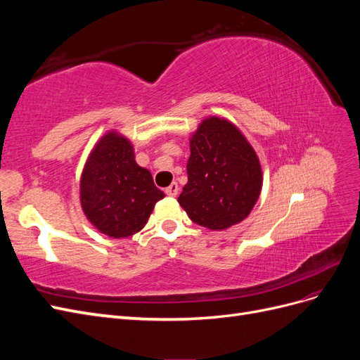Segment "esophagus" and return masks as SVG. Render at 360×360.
Returning a JSON list of instances; mask_svg holds the SVG:
<instances>
[{
  "label": "esophagus",
  "instance_id": "1",
  "mask_svg": "<svg viewBox=\"0 0 360 360\" xmlns=\"http://www.w3.org/2000/svg\"><path fill=\"white\" fill-rule=\"evenodd\" d=\"M179 184L177 183H171L169 186L165 189V193L168 195V197H176V195L179 193Z\"/></svg>",
  "mask_w": 360,
  "mask_h": 360
}]
</instances>
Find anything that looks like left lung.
I'll use <instances>...</instances> for the list:
<instances>
[{
    "label": "left lung",
    "instance_id": "8db88e82",
    "mask_svg": "<svg viewBox=\"0 0 360 360\" xmlns=\"http://www.w3.org/2000/svg\"><path fill=\"white\" fill-rule=\"evenodd\" d=\"M188 183L179 202L191 219L210 230L242 222L255 205L263 174L254 148L234 124L207 118L191 139Z\"/></svg>",
    "mask_w": 360,
    "mask_h": 360
}]
</instances>
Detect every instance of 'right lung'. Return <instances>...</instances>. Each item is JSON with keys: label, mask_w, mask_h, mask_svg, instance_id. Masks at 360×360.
I'll list each match as a JSON object with an SVG mask.
<instances>
[{"label": "right lung", "mask_w": 360, "mask_h": 360, "mask_svg": "<svg viewBox=\"0 0 360 360\" xmlns=\"http://www.w3.org/2000/svg\"><path fill=\"white\" fill-rule=\"evenodd\" d=\"M163 197L150 171L138 167L126 138L108 134L101 139L81 179L82 209L97 230L114 238L134 236Z\"/></svg>", "instance_id": "right-lung-1"}]
</instances>
